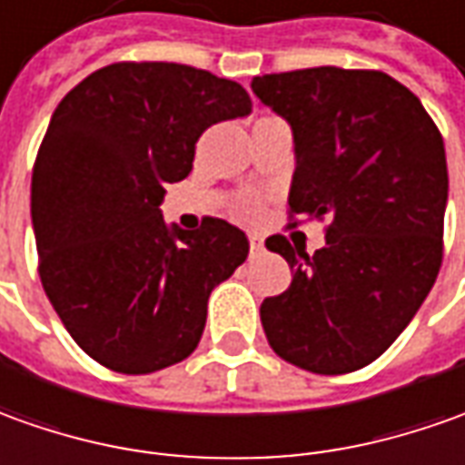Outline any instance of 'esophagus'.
Instances as JSON below:
<instances>
[{
  "label": "esophagus",
  "mask_w": 465,
  "mask_h": 465,
  "mask_svg": "<svg viewBox=\"0 0 465 465\" xmlns=\"http://www.w3.org/2000/svg\"><path fill=\"white\" fill-rule=\"evenodd\" d=\"M249 252L252 254H262L264 252V242L259 236H249Z\"/></svg>",
  "instance_id": "34e87169"
}]
</instances>
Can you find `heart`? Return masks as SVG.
<instances>
[{
    "label": "heart",
    "instance_id": "heart-1",
    "mask_svg": "<svg viewBox=\"0 0 465 465\" xmlns=\"http://www.w3.org/2000/svg\"><path fill=\"white\" fill-rule=\"evenodd\" d=\"M257 211L259 206L254 198H242V201L236 203V213H239L242 219H254V216H257Z\"/></svg>",
    "mask_w": 465,
    "mask_h": 465
}]
</instances>
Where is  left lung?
<instances>
[{
    "mask_svg": "<svg viewBox=\"0 0 465 465\" xmlns=\"http://www.w3.org/2000/svg\"><path fill=\"white\" fill-rule=\"evenodd\" d=\"M252 91L292 129L290 213L328 221L312 257L287 236L267 239L292 282L262 302L264 333L312 374L356 371L405 331L440 270L443 137L418 96L381 71L321 65L257 75Z\"/></svg>",
    "mask_w": 465,
    "mask_h": 465,
    "instance_id": "left-lung-1",
    "label": "left lung"
}]
</instances>
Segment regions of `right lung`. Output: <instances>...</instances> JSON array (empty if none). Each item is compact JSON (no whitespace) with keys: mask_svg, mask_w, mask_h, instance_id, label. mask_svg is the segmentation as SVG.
Wrapping results in <instances>:
<instances>
[{"mask_svg":"<svg viewBox=\"0 0 465 465\" xmlns=\"http://www.w3.org/2000/svg\"><path fill=\"white\" fill-rule=\"evenodd\" d=\"M252 112L236 81L178 63H114L50 116L30 216L40 280L84 351L122 374L191 356L213 287L249 254L242 229L167 226V183L188 178L211 124Z\"/></svg>","mask_w":465,"mask_h":465,"instance_id":"right-lung-1","label":"right lung"}]
</instances>
